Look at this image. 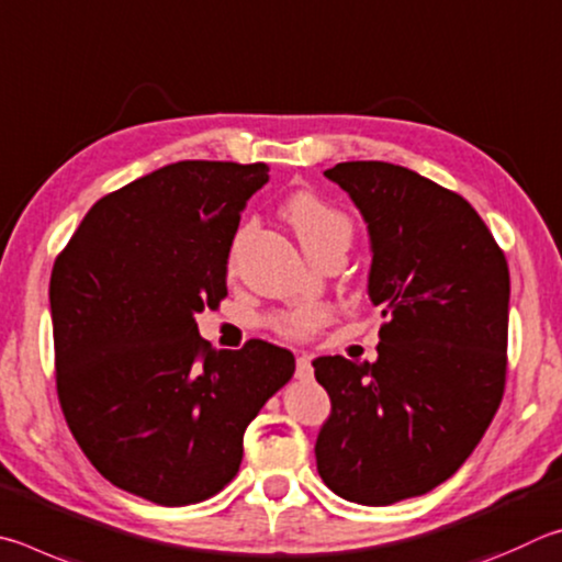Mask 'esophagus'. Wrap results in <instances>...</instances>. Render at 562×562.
Instances as JSON below:
<instances>
[{
    "label": "esophagus",
    "mask_w": 562,
    "mask_h": 562,
    "mask_svg": "<svg viewBox=\"0 0 562 562\" xmlns=\"http://www.w3.org/2000/svg\"><path fill=\"white\" fill-rule=\"evenodd\" d=\"M311 358L308 356H299L296 358V378L299 380H308L311 378Z\"/></svg>",
    "instance_id": "obj_1"
}]
</instances>
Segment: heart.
Wrapping results in <instances>:
<instances>
[{
  "instance_id": "1",
  "label": "heart",
  "mask_w": 562,
  "mask_h": 562,
  "mask_svg": "<svg viewBox=\"0 0 562 562\" xmlns=\"http://www.w3.org/2000/svg\"><path fill=\"white\" fill-rule=\"evenodd\" d=\"M283 216L293 226L308 256L328 249V246H348L352 239L350 216L313 192L291 194L283 204ZM326 321V311L316 306H299L273 316L271 326L286 338H306Z\"/></svg>"
}]
</instances>
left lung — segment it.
<instances>
[{"label": "left lung", "instance_id": "8db88e82", "mask_svg": "<svg viewBox=\"0 0 562 562\" xmlns=\"http://www.w3.org/2000/svg\"><path fill=\"white\" fill-rule=\"evenodd\" d=\"M368 224L375 362L313 360L330 397L318 474L340 498L390 506L457 474L504 397L510 279L464 196L407 167L338 162L323 172Z\"/></svg>", "mask_w": 562, "mask_h": 562}]
</instances>
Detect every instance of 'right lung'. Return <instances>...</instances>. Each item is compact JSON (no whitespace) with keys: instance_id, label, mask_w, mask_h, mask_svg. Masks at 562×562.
<instances>
[{"instance_id":"right-lung-1","label":"right lung","mask_w":562,"mask_h":562,"mask_svg":"<svg viewBox=\"0 0 562 562\" xmlns=\"http://www.w3.org/2000/svg\"><path fill=\"white\" fill-rule=\"evenodd\" d=\"M263 162L182 160L98 200L48 286L56 390L88 461L160 506L214 496L244 431L296 370L286 348H206L196 313L226 296V263Z\"/></svg>"}]
</instances>
